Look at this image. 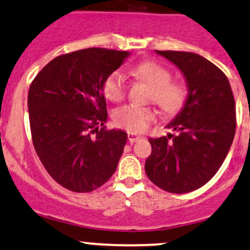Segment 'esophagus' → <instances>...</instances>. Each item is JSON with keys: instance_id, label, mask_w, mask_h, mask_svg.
<instances>
[{"instance_id": "34e87169", "label": "esophagus", "mask_w": 250, "mask_h": 250, "mask_svg": "<svg viewBox=\"0 0 250 250\" xmlns=\"http://www.w3.org/2000/svg\"><path fill=\"white\" fill-rule=\"evenodd\" d=\"M127 138H128V141H130V143H133V142H136V141H138L140 138H142V137H141V136H138V135H136V133L128 132L127 133Z\"/></svg>"}]
</instances>
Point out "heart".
Here are the masks:
<instances>
[{
    "mask_svg": "<svg viewBox=\"0 0 250 250\" xmlns=\"http://www.w3.org/2000/svg\"><path fill=\"white\" fill-rule=\"evenodd\" d=\"M131 73L150 86L149 100L167 113H177L184 107L189 96L188 85L182 81H173L168 68L155 61H146L131 68ZM127 82L124 72L115 69L104 82V94L110 101H119L125 96ZM156 119L153 108L126 104L113 113L115 125L131 133H142Z\"/></svg>",
    "mask_w": 250,
    "mask_h": 250,
    "instance_id": "b5f03b06",
    "label": "heart"
}]
</instances>
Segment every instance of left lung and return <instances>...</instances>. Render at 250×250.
<instances>
[{
    "label": "left lung",
    "mask_w": 250,
    "mask_h": 250,
    "mask_svg": "<svg viewBox=\"0 0 250 250\" xmlns=\"http://www.w3.org/2000/svg\"><path fill=\"white\" fill-rule=\"evenodd\" d=\"M155 51L181 69L189 96L166 126L177 135L149 138L151 154L144 168L156 187L185 194L209 182L225 160L235 137V99L224 72L203 56Z\"/></svg>",
    "instance_id": "obj_1"
}]
</instances>
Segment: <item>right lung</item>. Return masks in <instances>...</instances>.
<instances>
[{
	"label": "right lung",
	"instance_id": "add662e5",
	"mask_svg": "<svg viewBox=\"0 0 250 250\" xmlns=\"http://www.w3.org/2000/svg\"><path fill=\"white\" fill-rule=\"evenodd\" d=\"M128 55L82 49L53 59L31 83L27 107L33 146L51 178L71 191H92L117 169L127 135L104 126V82Z\"/></svg>",
	"mask_w": 250,
	"mask_h": 250
}]
</instances>
